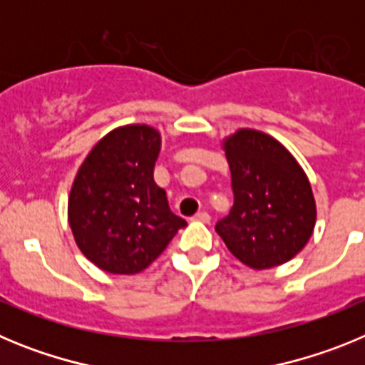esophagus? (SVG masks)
<instances>
[{"mask_svg": "<svg viewBox=\"0 0 365 365\" xmlns=\"http://www.w3.org/2000/svg\"><path fill=\"white\" fill-rule=\"evenodd\" d=\"M193 221H201V222H210V215L208 212H197V214L193 215Z\"/></svg>", "mask_w": 365, "mask_h": 365, "instance_id": "obj_1", "label": "esophagus"}]
</instances>
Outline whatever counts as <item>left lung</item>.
<instances>
[{"mask_svg":"<svg viewBox=\"0 0 365 365\" xmlns=\"http://www.w3.org/2000/svg\"><path fill=\"white\" fill-rule=\"evenodd\" d=\"M234 206L215 225L232 254L254 270L287 263L311 240L316 201L292 153L270 135L237 130L222 140Z\"/></svg>","mask_w":365,"mask_h":365,"instance_id":"obj_1","label":"left lung"}]
</instances>
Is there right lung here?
I'll list each match as a JSON object with an SVG mask.
<instances>
[{"mask_svg": "<svg viewBox=\"0 0 365 365\" xmlns=\"http://www.w3.org/2000/svg\"><path fill=\"white\" fill-rule=\"evenodd\" d=\"M159 151L155 128L120 125L100 138L74 177L69 227L83 256L104 272H143L186 227L153 180Z\"/></svg>", "mask_w": 365, "mask_h": 365, "instance_id": "obj_1", "label": "right lung"}]
</instances>
